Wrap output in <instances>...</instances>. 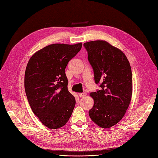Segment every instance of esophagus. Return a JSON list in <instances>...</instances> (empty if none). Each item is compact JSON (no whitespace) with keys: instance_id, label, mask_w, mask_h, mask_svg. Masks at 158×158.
I'll return each mask as SVG.
<instances>
[{"instance_id":"34e87169","label":"esophagus","mask_w":158,"mask_h":158,"mask_svg":"<svg viewBox=\"0 0 158 158\" xmlns=\"http://www.w3.org/2000/svg\"><path fill=\"white\" fill-rule=\"evenodd\" d=\"M79 95L80 97H85L86 95V93H80L79 94Z\"/></svg>"}]
</instances>
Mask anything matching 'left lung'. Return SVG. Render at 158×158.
Segmentation results:
<instances>
[{
  "label": "left lung",
  "mask_w": 158,
  "mask_h": 158,
  "mask_svg": "<svg viewBox=\"0 0 158 158\" xmlns=\"http://www.w3.org/2000/svg\"><path fill=\"white\" fill-rule=\"evenodd\" d=\"M92 65L96 84L101 89L90 94L94 104L89 111L91 119L102 128H110L119 122L131 102L132 77L126 56L118 48L104 40L84 44Z\"/></svg>",
  "instance_id": "1"
}]
</instances>
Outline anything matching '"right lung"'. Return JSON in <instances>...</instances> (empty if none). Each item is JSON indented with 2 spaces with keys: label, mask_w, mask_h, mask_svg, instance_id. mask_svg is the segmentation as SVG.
<instances>
[{
  "label": "right lung",
  "mask_w": 158,
  "mask_h": 158,
  "mask_svg": "<svg viewBox=\"0 0 158 158\" xmlns=\"http://www.w3.org/2000/svg\"><path fill=\"white\" fill-rule=\"evenodd\" d=\"M82 47L54 44L33 54L25 72L24 86L34 114L45 126L56 129L63 127L71 117L76 105L68 90L65 69Z\"/></svg>",
  "instance_id": "add662e5"
}]
</instances>
